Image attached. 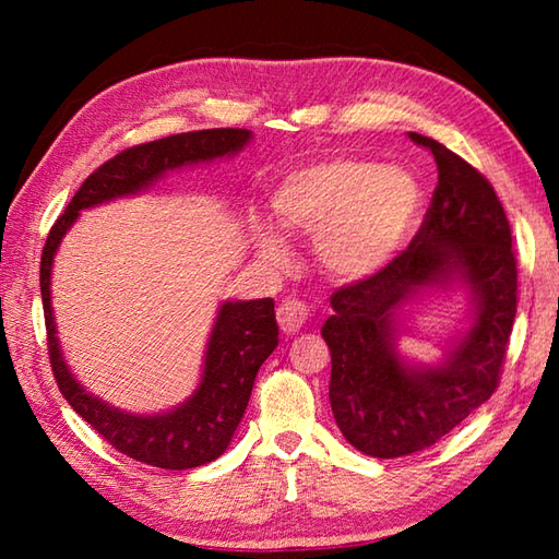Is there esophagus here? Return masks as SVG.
Wrapping results in <instances>:
<instances>
[{
  "label": "esophagus",
  "instance_id": "esophagus-1",
  "mask_svg": "<svg viewBox=\"0 0 559 559\" xmlns=\"http://www.w3.org/2000/svg\"><path fill=\"white\" fill-rule=\"evenodd\" d=\"M278 324L283 329V334H295L300 331L310 317V307H307L302 300H283L276 310Z\"/></svg>",
  "mask_w": 559,
  "mask_h": 559
}]
</instances>
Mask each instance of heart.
I'll use <instances>...</instances> for the list:
<instances>
[{
	"instance_id": "heart-1",
	"label": "heart",
	"mask_w": 559,
	"mask_h": 559,
	"mask_svg": "<svg viewBox=\"0 0 559 559\" xmlns=\"http://www.w3.org/2000/svg\"><path fill=\"white\" fill-rule=\"evenodd\" d=\"M273 216L290 235L314 237L319 264L338 281H362L382 271L418 218L423 187L399 165L326 158L293 170L271 199ZM264 259L283 261L281 237L257 230Z\"/></svg>"
}]
</instances>
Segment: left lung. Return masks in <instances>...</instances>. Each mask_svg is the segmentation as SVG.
Instances as JSON below:
<instances>
[{"label": "left lung", "instance_id": "1", "mask_svg": "<svg viewBox=\"0 0 559 559\" xmlns=\"http://www.w3.org/2000/svg\"><path fill=\"white\" fill-rule=\"evenodd\" d=\"M408 136L432 151L439 173L420 230L382 271L331 295L334 314L322 326L336 425L374 459L432 447L483 406L500 384L516 317L512 228L492 185L439 141ZM456 280L472 293V329L444 364L408 366L395 353L400 307Z\"/></svg>", "mask_w": 559, "mask_h": 559}]
</instances>
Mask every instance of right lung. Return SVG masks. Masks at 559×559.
Wrapping results in <instances>:
<instances>
[{"label": "right lung", "mask_w": 559, "mask_h": 559, "mask_svg": "<svg viewBox=\"0 0 559 559\" xmlns=\"http://www.w3.org/2000/svg\"><path fill=\"white\" fill-rule=\"evenodd\" d=\"M252 139L249 129H201V132L173 134L148 144H139L117 153L86 177L79 192L71 197L52 225L40 259V295L47 329V353L57 379V386L83 420L105 442L122 451L129 459L144 461L148 466L185 471L218 459L228 449L252 396L254 377L273 348L278 346V324L273 300H228L221 305L213 324L204 374L197 391L182 406L156 415H134L88 394L59 350V338L50 302V273L55 252L79 211L105 204L117 197L139 194L165 173L185 165L209 163L223 156H235Z\"/></svg>", "instance_id": "1"}]
</instances>
